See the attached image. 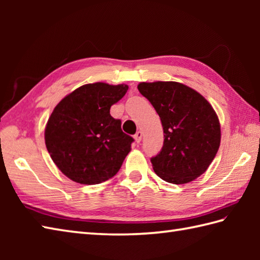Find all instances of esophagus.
I'll list each match as a JSON object with an SVG mask.
<instances>
[{
	"instance_id": "1",
	"label": "esophagus",
	"mask_w": 260,
	"mask_h": 260,
	"mask_svg": "<svg viewBox=\"0 0 260 260\" xmlns=\"http://www.w3.org/2000/svg\"><path fill=\"white\" fill-rule=\"evenodd\" d=\"M142 136H143V133L141 131H139V132H136V134L134 135V139L137 143H140L142 141Z\"/></svg>"
}]
</instances>
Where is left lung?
Here are the masks:
<instances>
[{"instance_id": "obj_1", "label": "left lung", "mask_w": 260, "mask_h": 260, "mask_svg": "<svg viewBox=\"0 0 260 260\" xmlns=\"http://www.w3.org/2000/svg\"><path fill=\"white\" fill-rule=\"evenodd\" d=\"M140 92L162 121L164 143L151 158L162 180L185 184L206 172L217 154L221 131L211 105L192 88L175 81L141 82Z\"/></svg>"}]
</instances>
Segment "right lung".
<instances>
[{
  "instance_id": "obj_1",
  "label": "right lung",
  "mask_w": 260,
  "mask_h": 260,
  "mask_svg": "<svg viewBox=\"0 0 260 260\" xmlns=\"http://www.w3.org/2000/svg\"><path fill=\"white\" fill-rule=\"evenodd\" d=\"M127 85L87 84L66 96L45 129L47 150L61 172L80 184H98L118 172L134 139L121 131L110 107Z\"/></svg>"
}]
</instances>
